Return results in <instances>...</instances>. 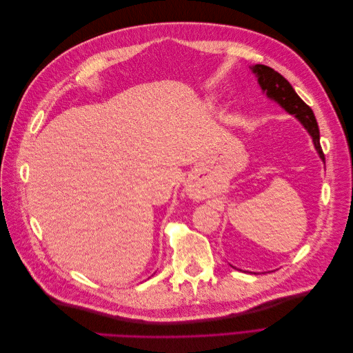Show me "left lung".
I'll return each instance as SVG.
<instances>
[{
  "label": "left lung",
  "mask_w": 353,
  "mask_h": 353,
  "mask_svg": "<svg viewBox=\"0 0 353 353\" xmlns=\"http://www.w3.org/2000/svg\"><path fill=\"white\" fill-rule=\"evenodd\" d=\"M250 69L256 77H258V82L261 85L262 91L266 92V95H268L270 99L279 103L288 114H293L296 119L305 126V130L309 132V135L312 137V141L319 157H321V160L325 163L323 148H321V144H319L318 123L312 109L309 108L301 97H299L290 85V82H288L279 72H275L274 69L265 65H254Z\"/></svg>",
  "instance_id": "1"
}]
</instances>
